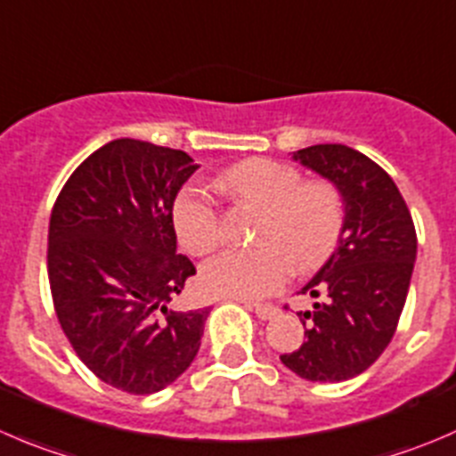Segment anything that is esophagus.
<instances>
[{"mask_svg":"<svg viewBox=\"0 0 456 456\" xmlns=\"http://www.w3.org/2000/svg\"><path fill=\"white\" fill-rule=\"evenodd\" d=\"M240 303L245 305V307L254 309V312L258 314V318H263V321H269V318H273L278 312H281V309L272 303H251V300H240Z\"/></svg>","mask_w":456,"mask_h":456,"instance_id":"1","label":"esophagus"}]
</instances>
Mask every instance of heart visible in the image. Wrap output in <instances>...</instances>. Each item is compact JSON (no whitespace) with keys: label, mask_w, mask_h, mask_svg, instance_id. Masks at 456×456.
<instances>
[{"label":"heart","mask_w":456,"mask_h":456,"mask_svg":"<svg viewBox=\"0 0 456 456\" xmlns=\"http://www.w3.org/2000/svg\"><path fill=\"white\" fill-rule=\"evenodd\" d=\"M232 200L263 209L256 242L227 249L202 267L209 294L254 300L273 294L294 265L316 269L334 254L346 227V200L330 180H303L296 167L269 158L238 162L220 175ZM178 240L189 254L205 256L223 242V216L216 198L200 183L184 184L171 209Z\"/></svg>","instance_id":"1"}]
</instances>
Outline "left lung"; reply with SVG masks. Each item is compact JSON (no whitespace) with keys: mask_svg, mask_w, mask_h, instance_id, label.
I'll return each instance as SVG.
<instances>
[{"mask_svg":"<svg viewBox=\"0 0 456 456\" xmlns=\"http://www.w3.org/2000/svg\"><path fill=\"white\" fill-rule=\"evenodd\" d=\"M294 160L340 189L346 227L325 267L300 291L325 298L303 314L305 343L281 361L307 381H347L390 346L408 298L417 232L395 180L356 149L314 144L294 151Z\"/></svg>","mask_w":456,"mask_h":456,"instance_id":"left-lung-1","label":"left lung"}]
</instances>
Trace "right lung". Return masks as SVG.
<instances>
[{
  "instance_id": "1",
  "label": "right lung",
  "mask_w": 456,
  "mask_h": 456,
  "mask_svg": "<svg viewBox=\"0 0 456 456\" xmlns=\"http://www.w3.org/2000/svg\"><path fill=\"white\" fill-rule=\"evenodd\" d=\"M196 169L178 149L120 138L91 153L53 205L46 260L61 330L100 381L129 395L167 387L200 350L209 309L169 307L196 273L175 254L171 218Z\"/></svg>"
}]
</instances>
